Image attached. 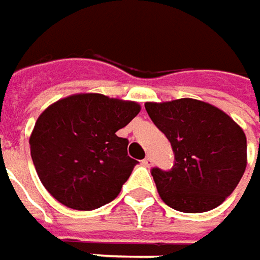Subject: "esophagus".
Returning a JSON list of instances; mask_svg holds the SVG:
<instances>
[{"label": "esophagus", "mask_w": 260, "mask_h": 260, "mask_svg": "<svg viewBox=\"0 0 260 260\" xmlns=\"http://www.w3.org/2000/svg\"><path fill=\"white\" fill-rule=\"evenodd\" d=\"M142 165L146 166V168H150V166L153 165V160H152V157H149V156H147V157H145V159L142 160Z\"/></svg>", "instance_id": "esophagus-1"}]
</instances>
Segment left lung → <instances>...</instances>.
I'll use <instances>...</instances> for the list:
<instances>
[{"label": "left lung", "instance_id": "1", "mask_svg": "<svg viewBox=\"0 0 260 260\" xmlns=\"http://www.w3.org/2000/svg\"><path fill=\"white\" fill-rule=\"evenodd\" d=\"M145 107L175 155L169 171H150L160 198L182 213L218 207L245 174L243 130L217 107L192 98L146 103Z\"/></svg>", "mask_w": 260, "mask_h": 260}]
</instances>
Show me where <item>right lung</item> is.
<instances>
[{
    "mask_svg": "<svg viewBox=\"0 0 260 260\" xmlns=\"http://www.w3.org/2000/svg\"><path fill=\"white\" fill-rule=\"evenodd\" d=\"M140 105L101 94L59 100L40 114L30 137L42 184L59 203L89 211L108 204L139 164L127 155L128 140L115 135Z\"/></svg>",
    "mask_w": 260,
    "mask_h": 260,
    "instance_id": "1",
    "label": "right lung"
}]
</instances>
